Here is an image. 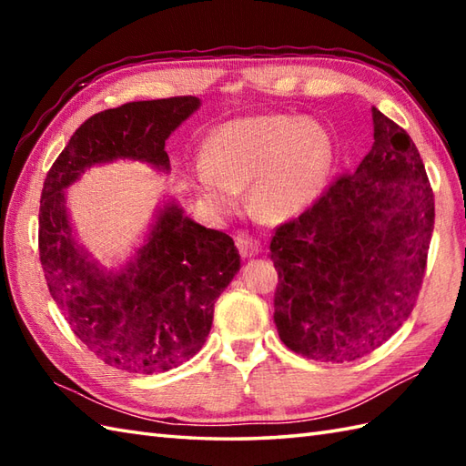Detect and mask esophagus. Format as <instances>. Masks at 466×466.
I'll use <instances>...</instances> for the list:
<instances>
[{
  "label": "esophagus",
  "instance_id": "esophagus-1",
  "mask_svg": "<svg viewBox=\"0 0 466 466\" xmlns=\"http://www.w3.org/2000/svg\"><path fill=\"white\" fill-rule=\"evenodd\" d=\"M236 246H238L242 258H254V256L260 252L258 240L252 238V236L246 234V232L236 234Z\"/></svg>",
  "mask_w": 466,
  "mask_h": 466
}]
</instances>
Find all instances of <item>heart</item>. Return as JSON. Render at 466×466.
I'll list each match as a JSON object with an SVG mask.
<instances>
[{
    "mask_svg": "<svg viewBox=\"0 0 466 466\" xmlns=\"http://www.w3.org/2000/svg\"><path fill=\"white\" fill-rule=\"evenodd\" d=\"M198 166V194L216 212H234L248 190L252 210L279 222L304 212L330 182L336 150L330 132L290 116L240 117L222 126Z\"/></svg>",
    "mask_w": 466,
    "mask_h": 466,
    "instance_id": "heart-1",
    "label": "heart"
}]
</instances>
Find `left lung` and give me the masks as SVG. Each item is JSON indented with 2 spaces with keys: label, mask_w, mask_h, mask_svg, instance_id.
I'll return each mask as SVG.
<instances>
[{
  "label": "left lung",
  "mask_w": 466,
  "mask_h": 466,
  "mask_svg": "<svg viewBox=\"0 0 466 466\" xmlns=\"http://www.w3.org/2000/svg\"><path fill=\"white\" fill-rule=\"evenodd\" d=\"M374 144L272 236L274 322L296 354L352 362L379 349L417 302L434 194L410 136L372 107Z\"/></svg>",
  "instance_id": "obj_1"
}]
</instances>
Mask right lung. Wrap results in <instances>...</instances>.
Instances as JSON below:
<instances>
[{
    "instance_id": "right-lung-1",
    "label": "right lung",
    "mask_w": 466,
    "mask_h": 466,
    "mask_svg": "<svg viewBox=\"0 0 466 466\" xmlns=\"http://www.w3.org/2000/svg\"><path fill=\"white\" fill-rule=\"evenodd\" d=\"M198 106V97L177 96L94 114L46 176L39 260L49 294L77 339L120 370L156 374L190 360L210 334L218 296L240 270V254L230 236L196 224L167 202L126 268L107 272L74 238L64 190L87 167L114 160L167 172V136Z\"/></svg>"
}]
</instances>
